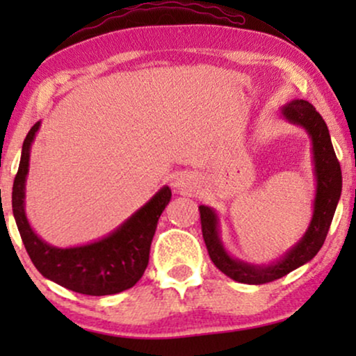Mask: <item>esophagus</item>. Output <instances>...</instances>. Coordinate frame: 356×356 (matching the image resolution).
<instances>
[{"instance_id": "obj_1", "label": "esophagus", "mask_w": 356, "mask_h": 356, "mask_svg": "<svg viewBox=\"0 0 356 356\" xmlns=\"http://www.w3.org/2000/svg\"><path fill=\"white\" fill-rule=\"evenodd\" d=\"M175 188H177L179 193L188 194L194 189V183L191 177H188V175H181V177H178L177 181H175Z\"/></svg>"}]
</instances>
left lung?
I'll list each match as a JSON object with an SVG mask.
<instances>
[{"label":"left lung","instance_id":"1","mask_svg":"<svg viewBox=\"0 0 356 356\" xmlns=\"http://www.w3.org/2000/svg\"><path fill=\"white\" fill-rule=\"evenodd\" d=\"M282 115L290 123L300 124L301 128L308 131L309 138L313 140V162L316 175L314 212L303 238L277 262H272L269 266L248 264V262L232 257L223 248L220 233H218V217L216 211L207 206H199L202 236L206 241L209 256L218 270H222L233 280L241 282V284L261 285L267 284V282H274L313 259L318 254L321 246L324 245L335 209H337L340 193H342V170H340L327 124H325L323 116L306 100L290 102L282 108Z\"/></svg>","mask_w":356,"mask_h":356}]
</instances>
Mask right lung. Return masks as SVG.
Returning <instances> with one entry per match:
<instances>
[{
  "instance_id": "1",
  "label": "right lung",
  "mask_w": 356,
  "mask_h": 356,
  "mask_svg": "<svg viewBox=\"0 0 356 356\" xmlns=\"http://www.w3.org/2000/svg\"><path fill=\"white\" fill-rule=\"evenodd\" d=\"M38 128L40 121L24 139L21 163L13 184V213L29 257L43 277L76 293L104 296L131 289L149 264L150 243L159 218L172 199V189L163 186L145 206L99 241L74 248L48 245L32 230L24 211L31 145Z\"/></svg>"
}]
</instances>
